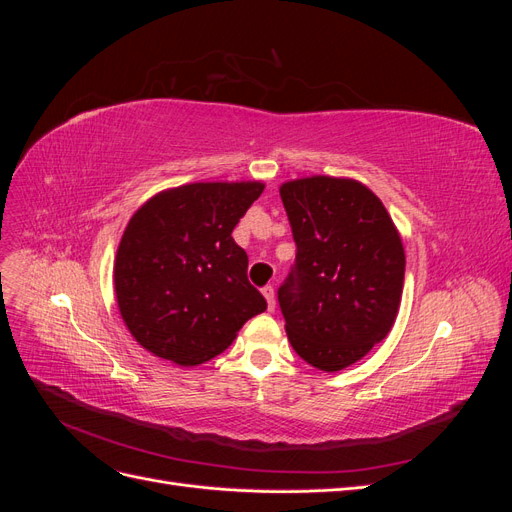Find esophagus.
Masks as SVG:
<instances>
[{"label": "esophagus", "mask_w": 512, "mask_h": 512, "mask_svg": "<svg viewBox=\"0 0 512 512\" xmlns=\"http://www.w3.org/2000/svg\"><path fill=\"white\" fill-rule=\"evenodd\" d=\"M262 294H265V299H267L269 312H273V309H275V290H273V286H265V288H262Z\"/></svg>", "instance_id": "1"}]
</instances>
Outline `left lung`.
Returning <instances> with one entry per match:
<instances>
[{"label":"left lung","instance_id":"obj_1","mask_svg":"<svg viewBox=\"0 0 512 512\" xmlns=\"http://www.w3.org/2000/svg\"><path fill=\"white\" fill-rule=\"evenodd\" d=\"M297 260L277 290L290 346L320 371H339L393 329L406 254L367 185L314 175L280 185Z\"/></svg>","mask_w":512,"mask_h":512}]
</instances>
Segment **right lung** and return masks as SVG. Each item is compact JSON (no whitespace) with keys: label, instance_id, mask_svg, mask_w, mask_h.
<instances>
[{"label":"right lung","instance_id":"1","mask_svg":"<svg viewBox=\"0 0 512 512\" xmlns=\"http://www.w3.org/2000/svg\"><path fill=\"white\" fill-rule=\"evenodd\" d=\"M262 181L185 183L151 196L117 247L119 314L151 354L183 367L224 352L267 301L247 282V254L232 230Z\"/></svg>","mask_w":512,"mask_h":512}]
</instances>
